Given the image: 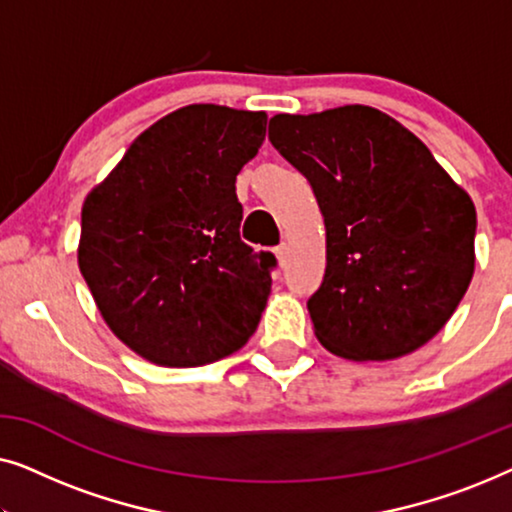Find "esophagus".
I'll return each mask as SVG.
<instances>
[{"instance_id": "1", "label": "esophagus", "mask_w": 512, "mask_h": 512, "mask_svg": "<svg viewBox=\"0 0 512 512\" xmlns=\"http://www.w3.org/2000/svg\"><path fill=\"white\" fill-rule=\"evenodd\" d=\"M275 258H277L279 265L286 263V247H284V244H282V247H275Z\"/></svg>"}]
</instances>
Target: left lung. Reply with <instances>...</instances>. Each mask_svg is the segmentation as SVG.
Segmentation results:
<instances>
[{
    "mask_svg": "<svg viewBox=\"0 0 512 512\" xmlns=\"http://www.w3.org/2000/svg\"><path fill=\"white\" fill-rule=\"evenodd\" d=\"M268 137L310 181L326 275L307 300L314 335L352 361L426 345L475 270V205L422 139L366 104L277 114Z\"/></svg>",
    "mask_w": 512,
    "mask_h": 512,
    "instance_id": "8db88e82",
    "label": "left lung"
}]
</instances>
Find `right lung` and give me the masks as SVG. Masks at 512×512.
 I'll return each mask as SVG.
<instances>
[{
    "mask_svg": "<svg viewBox=\"0 0 512 512\" xmlns=\"http://www.w3.org/2000/svg\"><path fill=\"white\" fill-rule=\"evenodd\" d=\"M265 111L188 104L146 128L86 195L79 270L111 333L142 359L195 368L247 345L272 254L240 240L235 179Z\"/></svg>",
    "mask_w": 512,
    "mask_h": 512,
    "instance_id": "1",
    "label": "right lung"
}]
</instances>
